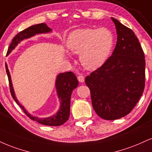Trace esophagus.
I'll use <instances>...</instances> for the list:
<instances>
[{
    "label": "esophagus",
    "instance_id": "esophagus-1",
    "mask_svg": "<svg viewBox=\"0 0 152 152\" xmlns=\"http://www.w3.org/2000/svg\"><path fill=\"white\" fill-rule=\"evenodd\" d=\"M77 78H78V81H79L80 83H83V82L84 81V79H85V78H84V76H82V75H78V76H77Z\"/></svg>",
    "mask_w": 152,
    "mask_h": 152
}]
</instances>
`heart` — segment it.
Masks as SVG:
<instances>
[{
	"instance_id": "b5f03b06",
	"label": "heart",
	"mask_w": 152,
	"mask_h": 152,
	"mask_svg": "<svg viewBox=\"0 0 152 152\" xmlns=\"http://www.w3.org/2000/svg\"><path fill=\"white\" fill-rule=\"evenodd\" d=\"M114 44V37L108 29H81L69 34L66 46L71 52L80 54L81 64L96 69L105 63Z\"/></svg>"
}]
</instances>
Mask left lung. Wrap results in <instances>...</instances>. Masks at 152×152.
<instances>
[{
    "label": "left lung",
    "mask_w": 152,
    "mask_h": 152,
    "mask_svg": "<svg viewBox=\"0 0 152 152\" xmlns=\"http://www.w3.org/2000/svg\"><path fill=\"white\" fill-rule=\"evenodd\" d=\"M118 40L112 56L86 77L95 112L106 120L120 119L132 110L145 86V58L132 30L112 18Z\"/></svg>",
    "instance_id": "8db88e82"
}]
</instances>
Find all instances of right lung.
Listing matches in <instances>:
<instances>
[{
	"mask_svg": "<svg viewBox=\"0 0 152 152\" xmlns=\"http://www.w3.org/2000/svg\"><path fill=\"white\" fill-rule=\"evenodd\" d=\"M51 31L52 30L45 23L37 24V25H34L27 27L25 30L20 32L19 33L14 37V38L12 40V42L10 43V46H9L8 52H7V55H8L15 48L18 44L21 41H23V39H28V38L32 37V36H34L37 34L48 33ZM5 69H6V73L8 75L10 94H11L12 98L17 103L18 105L20 107V108L26 114V115L29 117L31 120L39 122L42 125L48 126H59L63 125L64 122L68 120L69 115H70L71 94H72L73 90L76 88L78 85L77 78L74 73L71 72V71H68V72L61 73L56 76V88L58 97L60 100V103H61L59 110L54 115L48 117V118H41L30 115L25 109V107L20 105V103H19L17 98L15 97L13 87H12L11 77H10V72H9L8 65L6 63H5Z\"/></svg>",
	"mask_w": 152,
	"mask_h": 152,
	"instance_id": "right-lung-1",
	"label": "right lung"
}]
</instances>
